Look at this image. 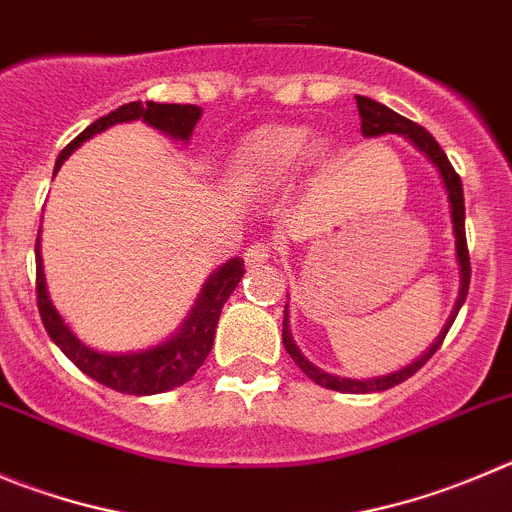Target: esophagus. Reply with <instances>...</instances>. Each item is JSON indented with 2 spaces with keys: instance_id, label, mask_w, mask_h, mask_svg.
<instances>
[{
  "instance_id": "esophagus-1",
  "label": "esophagus",
  "mask_w": 512,
  "mask_h": 512,
  "mask_svg": "<svg viewBox=\"0 0 512 512\" xmlns=\"http://www.w3.org/2000/svg\"><path fill=\"white\" fill-rule=\"evenodd\" d=\"M270 257H272V242H265V240L255 242V245L247 247V252H245V262L250 267L265 265V262L270 260Z\"/></svg>"
}]
</instances>
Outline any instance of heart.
<instances>
[{"mask_svg": "<svg viewBox=\"0 0 512 512\" xmlns=\"http://www.w3.org/2000/svg\"><path fill=\"white\" fill-rule=\"evenodd\" d=\"M321 151L305 126H262L242 143L232 179L250 189H267L298 174L303 161Z\"/></svg>", "mask_w": 512, "mask_h": 512, "instance_id": "1", "label": "heart"}]
</instances>
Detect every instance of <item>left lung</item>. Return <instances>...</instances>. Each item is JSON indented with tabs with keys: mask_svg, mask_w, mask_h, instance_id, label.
Here are the masks:
<instances>
[{
	"mask_svg": "<svg viewBox=\"0 0 512 512\" xmlns=\"http://www.w3.org/2000/svg\"><path fill=\"white\" fill-rule=\"evenodd\" d=\"M356 105H358V116H361V133H364L366 138L386 136V133L404 136L407 141H412L414 146H417L434 166H437L439 176H442L444 191H447V199H450L452 232H455L457 265H460V293H457L455 308H452L450 318H447L444 328L439 331V336L434 338L432 346H429L427 351L417 358V361H412L409 366H404V369L391 371V374H384V376H374V379H346V376H333V374H328V371H323V369H318V366L310 364L308 358L300 353V348L295 346L293 333H290L288 303H285L283 343H285V351H288L290 358H293L295 364H298V369L303 371L308 379H313L318 386H326V389L343 391V394H371V391H386V389H391V386L401 384V381H407L409 376L417 374V371L427 364L429 358L434 356V351L442 346L444 336H447V331H450L452 323H455L457 313H460L462 303H465L467 288H470V252H467V240H465V194H462V181H460V176H457V171L452 169L447 154H444L442 148H439V143L432 138V133H429L427 128L412 123L409 118L394 113L391 108H386V105L376 103V100H371V98H364V95H356Z\"/></svg>",
	"mask_w": 512,
	"mask_h": 512,
	"instance_id": "8db88e82",
	"label": "left lung"
}]
</instances>
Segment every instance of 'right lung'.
<instances>
[{"label":"right lung","mask_w":512,"mask_h":512,"mask_svg":"<svg viewBox=\"0 0 512 512\" xmlns=\"http://www.w3.org/2000/svg\"><path fill=\"white\" fill-rule=\"evenodd\" d=\"M202 118V108L199 105H179V103H154V100H136V103H126L108 116L98 118L90 123L78 138L62 148V154L57 156L55 171L65 164L75 148L83 146L88 138L98 136V133L108 131L118 123H133L143 121L146 126L156 128L164 136L174 138V141L189 143L191 131ZM35 260H37V308H40V318L45 323L47 336L55 341L65 356L83 371L85 376L95 379L98 384L116 389L121 394L133 396H151L164 394V391L176 389V386L186 384L191 376L197 374L199 366L204 364V358L209 356L214 343V331H217L219 315H222L224 303L232 295V290L240 285L242 275H245V260L232 257L224 265L207 278L202 285V293L191 305L189 315L179 326V331L166 341L156 343L151 348H141V351H98L90 348L88 343L80 341L70 326L62 321V315L57 313L52 305L50 293L45 285V270H42V255H40V237L35 245Z\"/></svg>","instance_id":"1"}]
</instances>
